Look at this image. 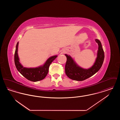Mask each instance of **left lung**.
I'll use <instances>...</instances> for the list:
<instances>
[{"mask_svg":"<svg viewBox=\"0 0 120 120\" xmlns=\"http://www.w3.org/2000/svg\"><path fill=\"white\" fill-rule=\"evenodd\" d=\"M98 45L97 57L94 65L90 68L79 67L70 55L65 54L67 60L65 65V73L69 78L76 81H82L91 77L97 72L103 65L104 53L100 40L95 39Z\"/></svg>","mask_w":120,"mask_h":120,"instance_id":"left-lung-1","label":"left lung"}]
</instances>
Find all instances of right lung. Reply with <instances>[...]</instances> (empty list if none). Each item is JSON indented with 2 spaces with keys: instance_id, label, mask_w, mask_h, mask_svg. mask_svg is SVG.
<instances>
[{
  "instance_id": "add662e5",
  "label": "right lung",
  "mask_w": 120,
  "mask_h": 120,
  "mask_svg": "<svg viewBox=\"0 0 120 120\" xmlns=\"http://www.w3.org/2000/svg\"><path fill=\"white\" fill-rule=\"evenodd\" d=\"M19 42H17L14 54V62L18 71L27 80L36 82L44 79L48 74L50 65L52 61L57 57V55L52 56L49 58L45 63L35 68H26L23 67L19 62L18 55V47Z\"/></svg>"
}]
</instances>
